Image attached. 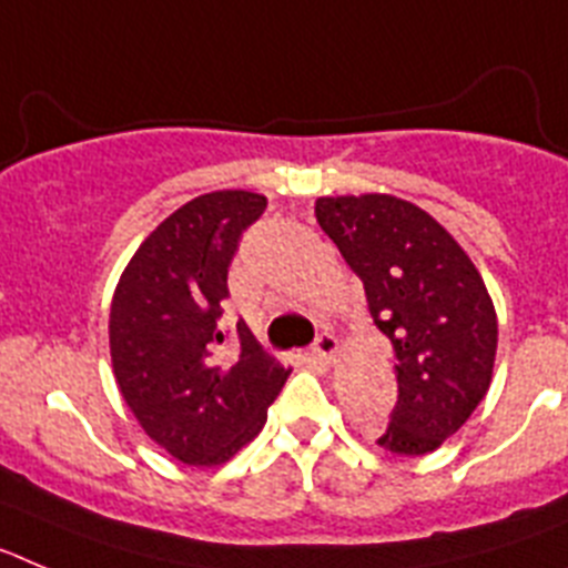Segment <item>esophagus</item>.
Here are the masks:
<instances>
[{"label": "esophagus", "mask_w": 568, "mask_h": 568, "mask_svg": "<svg viewBox=\"0 0 568 568\" xmlns=\"http://www.w3.org/2000/svg\"><path fill=\"white\" fill-rule=\"evenodd\" d=\"M313 355L321 361H327V364L335 361V355H338V338L333 333H321L313 344Z\"/></svg>", "instance_id": "obj_1"}]
</instances>
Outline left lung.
<instances>
[{
    "label": "left lung",
    "mask_w": 568,
    "mask_h": 568,
    "mask_svg": "<svg viewBox=\"0 0 568 568\" xmlns=\"http://www.w3.org/2000/svg\"><path fill=\"white\" fill-rule=\"evenodd\" d=\"M315 219L393 344L398 404L378 446L435 453L484 400L498 353V315L478 267L433 215L398 195H324Z\"/></svg>",
    "instance_id": "8db88e82"
}]
</instances>
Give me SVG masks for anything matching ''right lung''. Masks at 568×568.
Masks as SVG:
<instances>
[{"instance_id":"add662e5","label":"right lung","mask_w":568,"mask_h":568,"mask_svg":"<svg viewBox=\"0 0 568 568\" xmlns=\"http://www.w3.org/2000/svg\"><path fill=\"white\" fill-rule=\"evenodd\" d=\"M267 207L247 190L182 204L135 250L110 304V358L124 404L155 444L190 466H219L247 446L290 378L244 321L219 327L241 233Z\"/></svg>"}]
</instances>
